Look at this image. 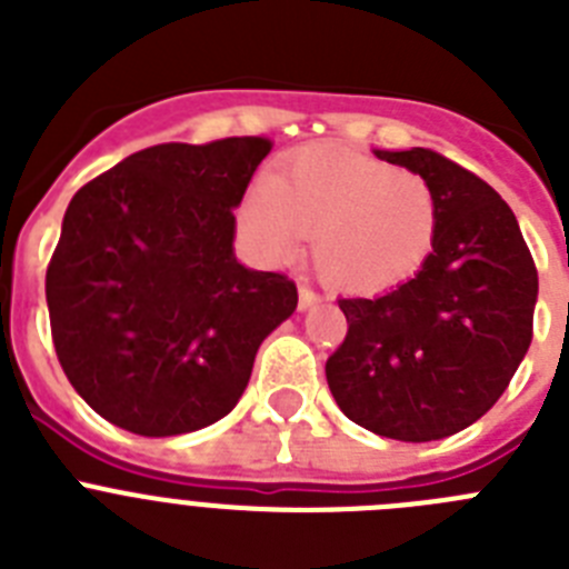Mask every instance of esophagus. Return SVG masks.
Listing matches in <instances>:
<instances>
[{
	"instance_id": "34e87169",
	"label": "esophagus",
	"mask_w": 569,
	"mask_h": 569,
	"mask_svg": "<svg viewBox=\"0 0 569 569\" xmlns=\"http://www.w3.org/2000/svg\"><path fill=\"white\" fill-rule=\"evenodd\" d=\"M319 301H321V296L316 293L313 288H308V284H301V288H299V310L313 308V305H319Z\"/></svg>"
}]
</instances>
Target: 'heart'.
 <instances>
[{
	"label": "heart",
	"instance_id": "heart-1",
	"mask_svg": "<svg viewBox=\"0 0 569 569\" xmlns=\"http://www.w3.org/2000/svg\"><path fill=\"white\" fill-rule=\"evenodd\" d=\"M241 222L273 261L310 256L321 279L347 293H381L407 281L433 250L439 202L413 170L341 148H305L244 199Z\"/></svg>",
	"mask_w": 569,
	"mask_h": 569
}]
</instances>
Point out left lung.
Returning a JSON list of instances; mask_svg holds the SVG:
<instances>
[{
  "label": "left lung",
  "instance_id": "1",
  "mask_svg": "<svg viewBox=\"0 0 569 569\" xmlns=\"http://www.w3.org/2000/svg\"><path fill=\"white\" fill-rule=\"evenodd\" d=\"M439 202L433 253L376 299H339L347 336L325 365L341 413L376 436L436 441L490 410L532 341L539 273L485 179L427 148L376 150Z\"/></svg>",
  "mask_w": 569,
  "mask_h": 569
}]
</instances>
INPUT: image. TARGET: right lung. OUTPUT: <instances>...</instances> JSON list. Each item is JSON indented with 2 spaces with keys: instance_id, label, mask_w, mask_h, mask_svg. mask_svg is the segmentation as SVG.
Here are the masks:
<instances>
[{
  "instance_id": "right-lung-1",
  "label": "right lung",
  "mask_w": 569,
  "mask_h": 569,
  "mask_svg": "<svg viewBox=\"0 0 569 569\" xmlns=\"http://www.w3.org/2000/svg\"><path fill=\"white\" fill-rule=\"evenodd\" d=\"M273 142L153 144L79 188L44 296L59 365L110 425L182 436L228 416L296 284L236 261L241 196Z\"/></svg>"
}]
</instances>
